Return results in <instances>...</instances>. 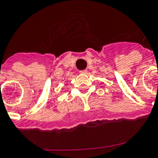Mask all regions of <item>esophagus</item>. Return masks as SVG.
Masks as SVG:
<instances>
[{
    "label": "esophagus",
    "mask_w": 158,
    "mask_h": 158,
    "mask_svg": "<svg viewBox=\"0 0 158 158\" xmlns=\"http://www.w3.org/2000/svg\"><path fill=\"white\" fill-rule=\"evenodd\" d=\"M81 74H86L87 73V71L86 70H83V71H80Z\"/></svg>",
    "instance_id": "34e87169"
}]
</instances>
